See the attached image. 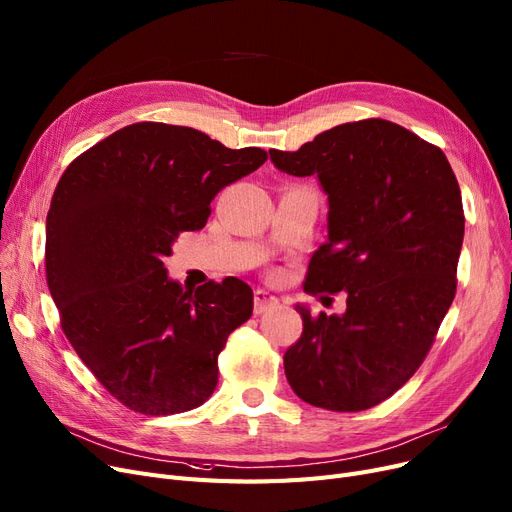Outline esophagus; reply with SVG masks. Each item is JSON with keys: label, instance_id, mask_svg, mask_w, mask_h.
I'll list each match as a JSON object with an SVG mask.
<instances>
[{"label": "esophagus", "instance_id": "1", "mask_svg": "<svg viewBox=\"0 0 512 512\" xmlns=\"http://www.w3.org/2000/svg\"><path fill=\"white\" fill-rule=\"evenodd\" d=\"M274 303H278V299L270 291H265V288H257L255 291V314H263V311L272 307Z\"/></svg>", "mask_w": 512, "mask_h": 512}]
</instances>
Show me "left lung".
I'll return each mask as SVG.
<instances>
[{
	"label": "left lung",
	"instance_id": "8db88e82",
	"mask_svg": "<svg viewBox=\"0 0 512 512\" xmlns=\"http://www.w3.org/2000/svg\"><path fill=\"white\" fill-rule=\"evenodd\" d=\"M328 194V240L303 291L347 293L343 316L297 307L303 332L284 372L303 402L332 412L379 406L425 362L456 295L464 211L456 175L435 144L385 119L318 133L299 150H270Z\"/></svg>",
	"mask_w": 512,
	"mask_h": 512
}]
</instances>
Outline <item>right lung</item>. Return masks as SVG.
Returning a JSON list of instances; mask_svg holds the SVG:
<instances>
[{
    "label": "right lung",
    "instance_id": "1",
    "mask_svg": "<svg viewBox=\"0 0 512 512\" xmlns=\"http://www.w3.org/2000/svg\"><path fill=\"white\" fill-rule=\"evenodd\" d=\"M268 161L207 133L133 123L66 167L46 221V278L60 326L83 364L125 408L146 416L205 404L217 355L253 314L238 278L196 291L167 278L182 232L205 228L211 201Z\"/></svg>",
    "mask_w": 512,
    "mask_h": 512
}]
</instances>
